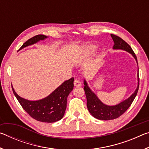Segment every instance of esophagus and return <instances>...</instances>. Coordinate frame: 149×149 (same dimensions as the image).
Returning <instances> with one entry per match:
<instances>
[{
  "mask_svg": "<svg viewBox=\"0 0 149 149\" xmlns=\"http://www.w3.org/2000/svg\"><path fill=\"white\" fill-rule=\"evenodd\" d=\"M74 86L75 87H81V84L80 81L77 80V79H75L74 81Z\"/></svg>",
  "mask_w": 149,
  "mask_h": 149,
  "instance_id": "1",
  "label": "esophagus"
}]
</instances>
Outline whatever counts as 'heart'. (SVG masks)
Wrapping results in <instances>:
<instances>
[{
	"label": "heart",
	"mask_w": 149,
	"mask_h": 149,
	"mask_svg": "<svg viewBox=\"0 0 149 149\" xmlns=\"http://www.w3.org/2000/svg\"><path fill=\"white\" fill-rule=\"evenodd\" d=\"M97 49V46L93 44H89L84 46L82 50V56L85 57L89 56Z\"/></svg>",
	"instance_id": "1"
}]
</instances>
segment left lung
<instances>
[{"instance_id":"8db88e82","label":"left lung","mask_w":149,"mask_h":149,"mask_svg":"<svg viewBox=\"0 0 149 149\" xmlns=\"http://www.w3.org/2000/svg\"><path fill=\"white\" fill-rule=\"evenodd\" d=\"M110 35L114 42L113 49L123 50L129 52L135 59L138 65L137 56H136L135 54L130 45L125 41H123L122 39L117 36V35L113 34H110ZM137 87L136 88L134 93L128 99L124 100L123 101L121 102L116 105L108 106L104 104V103L100 101V100L97 97V96L92 91V90L88 86L86 80L84 79V84L85 86L84 89L85 91V95H86L87 98V107L91 114L94 118L100 120H110L120 117L121 115H122L129 108L131 104H132L133 100L135 99L136 95L137 94L139 86V73L137 74Z\"/></svg>"}]
</instances>
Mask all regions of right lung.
Segmentation results:
<instances>
[{
	"mask_svg": "<svg viewBox=\"0 0 149 149\" xmlns=\"http://www.w3.org/2000/svg\"><path fill=\"white\" fill-rule=\"evenodd\" d=\"M44 35H37L24 42L19 50L37 43L47 38ZM74 77L65 81L53 92L44 99L38 100H29L20 97L12 91L22 108L30 116L42 122L53 123L61 120L64 115L67 105V98L74 89Z\"/></svg>",
	"mask_w": 149,
	"mask_h": 149,
	"instance_id": "add662e5",
	"label": "right lung"
}]
</instances>
